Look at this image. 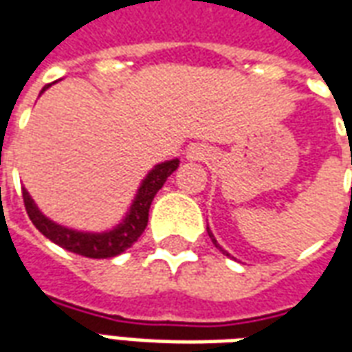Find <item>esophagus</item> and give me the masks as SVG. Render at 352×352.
Instances as JSON below:
<instances>
[{"label": "esophagus", "instance_id": "1", "mask_svg": "<svg viewBox=\"0 0 352 352\" xmlns=\"http://www.w3.org/2000/svg\"><path fill=\"white\" fill-rule=\"evenodd\" d=\"M188 156H190V158H201V156H204V153H201L199 148H190Z\"/></svg>", "mask_w": 352, "mask_h": 352}]
</instances>
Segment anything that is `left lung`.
<instances>
[{"label":"left lung","mask_w":352,"mask_h":352,"mask_svg":"<svg viewBox=\"0 0 352 352\" xmlns=\"http://www.w3.org/2000/svg\"><path fill=\"white\" fill-rule=\"evenodd\" d=\"M207 232H209V230H207ZM209 237H211V239H213V243L217 245V241H214V237H213V234H211V232H209ZM217 247H219V245H217Z\"/></svg>","instance_id":"left-lung-1"}]
</instances>
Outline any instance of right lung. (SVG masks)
Masks as SVG:
<instances>
[{"instance_id":"obj_1","label":"right lung","mask_w":352,"mask_h":352,"mask_svg":"<svg viewBox=\"0 0 352 352\" xmlns=\"http://www.w3.org/2000/svg\"><path fill=\"white\" fill-rule=\"evenodd\" d=\"M49 87L50 85H47L41 92H45ZM177 168H179V160H169L156 166L141 184L135 201L130 209V214L124 219L118 228L107 232V234H80V232L62 228L37 211V207L34 206V201L26 190H22V198H24V207H26L30 221L34 222L35 228L45 237H49L50 241L60 245L65 251H72L80 256H87V258H113L126 249H130L145 232L146 222H148V209H151L154 196Z\"/></svg>"}]
</instances>
